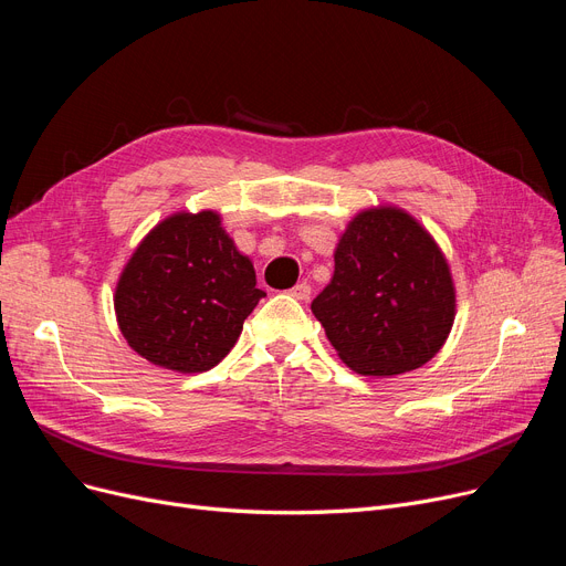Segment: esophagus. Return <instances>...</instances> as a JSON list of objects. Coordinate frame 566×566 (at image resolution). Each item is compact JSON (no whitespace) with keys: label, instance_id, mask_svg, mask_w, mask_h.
<instances>
[{"label":"esophagus","instance_id":"esophagus-1","mask_svg":"<svg viewBox=\"0 0 566 566\" xmlns=\"http://www.w3.org/2000/svg\"><path fill=\"white\" fill-rule=\"evenodd\" d=\"M290 294H292L294 300L306 302V300L311 297V285H308V283H297V285H294V287L290 290Z\"/></svg>","mask_w":566,"mask_h":566}]
</instances>
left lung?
I'll return each instance as SVG.
<instances>
[{
	"label": "left lung",
	"instance_id": "obj_1",
	"mask_svg": "<svg viewBox=\"0 0 566 566\" xmlns=\"http://www.w3.org/2000/svg\"><path fill=\"white\" fill-rule=\"evenodd\" d=\"M343 364L389 378L433 359L455 317L449 262L430 232L394 205L361 209L334 251V276L311 304Z\"/></svg>",
	"mask_w": 566,
	"mask_h": 566
}]
</instances>
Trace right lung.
<instances>
[{
	"label": "right lung",
	"instance_id": "right-lung-1",
	"mask_svg": "<svg viewBox=\"0 0 566 566\" xmlns=\"http://www.w3.org/2000/svg\"><path fill=\"white\" fill-rule=\"evenodd\" d=\"M262 297L253 262L237 251L221 213L177 211L124 264L115 313L140 357L175 373H202L234 347Z\"/></svg>",
	"mask_w": 566,
	"mask_h": 566
}]
</instances>
